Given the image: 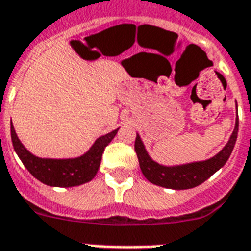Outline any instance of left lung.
<instances>
[{"label":"left lung","mask_w":251,"mask_h":251,"mask_svg":"<svg viewBox=\"0 0 251 251\" xmlns=\"http://www.w3.org/2000/svg\"><path fill=\"white\" fill-rule=\"evenodd\" d=\"M237 135H238V115L235 119L233 133L229 137L226 146L217 154H214L208 160L180 164V165H163L154 161L147 152L146 146L139 136V133L135 140V151L140 164L141 172L148 181L168 189H190L206 181L209 177L225 165L235 146Z\"/></svg>","instance_id":"1"}]
</instances>
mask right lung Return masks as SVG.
<instances>
[{"label":"right lung","instance_id":"obj_1","mask_svg":"<svg viewBox=\"0 0 251 251\" xmlns=\"http://www.w3.org/2000/svg\"><path fill=\"white\" fill-rule=\"evenodd\" d=\"M118 131L119 128H116L112 132L98 137L90 150L78 157L47 159L38 157L25 148L17 136L13 123H10L11 143L26 169L43 184L59 188H71L91 181L99 171L104 148L110 144Z\"/></svg>","mask_w":251,"mask_h":251}]
</instances>
